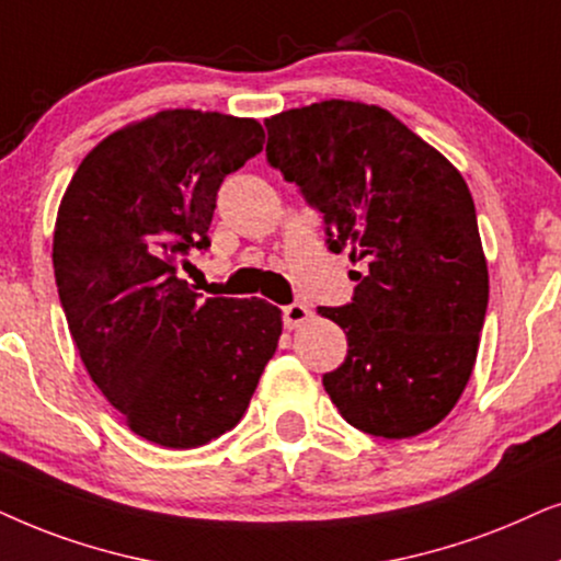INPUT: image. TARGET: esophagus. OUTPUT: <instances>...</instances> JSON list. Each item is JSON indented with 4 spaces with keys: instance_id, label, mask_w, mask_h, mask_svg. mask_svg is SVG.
Here are the masks:
<instances>
[{
    "instance_id": "obj_1",
    "label": "esophagus",
    "mask_w": 561,
    "mask_h": 561,
    "mask_svg": "<svg viewBox=\"0 0 561 561\" xmlns=\"http://www.w3.org/2000/svg\"><path fill=\"white\" fill-rule=\"evenodd\" d=\"M308 318H310V308L305 302L285 305V328H289V331L297 325H302Z\"/></svg>"
}]
</instances>
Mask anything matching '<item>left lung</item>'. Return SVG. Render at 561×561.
<instances>
[{
  "instance_id": "8db88e82",
  "label": "left lung",
  "mask_w": 561,
  "mask_h": 561,
  "mask_svg": "<svg viewBox=\"0 0 561 561\" xmlns=\"http://www.w3.org/2000/svg\"><path fill=\"white\" fill-rule=\"evenodd\" d=\"M266 161L323 213L328 249L362 272L354 300L318 308L348 354L323 377L354 428L410 438L442 423L472 377L488 261L469 186L377 104L325 100L266 119Z\"/></svg>"
}]
</instances>
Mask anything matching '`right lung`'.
<instances>
[{"mask_svg": "<svg viewBox=\"0 0 561 561\" xmlns=\"http://www.w3.org/2000/svg\"><path fill=\"white\" fill-rule=\"evenodd\" d=\"M264 148L251 117L163 110L87 153L58 207L54 268L81 362L133 433L194 449L233 428L282 335L266 300L192 293L222 179Z\"/></svg>", "mask_w": 561, "mask_h": 561, "instance_id": "obj_1", "label": "right lung"}]
</instances>
